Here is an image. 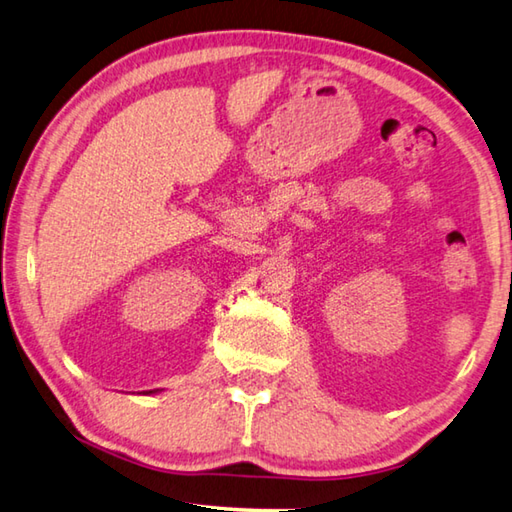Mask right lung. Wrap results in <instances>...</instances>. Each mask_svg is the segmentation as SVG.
<instances>
[{
  "label": "right lung",
  "instance_id": "right-lung-1",
  "mask_svg": "<svg viewBox=\"0 0 512 512\" xmlns=\"http://www.w3.org/2000/svg\"><path fill=\"white\" fill-rule=\"evenodd\" d=\"M147 394H154V392H147Z\"/></svg>",
  "mask_w": 512,
  "mask_h": 512
}]
</instances>
